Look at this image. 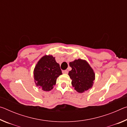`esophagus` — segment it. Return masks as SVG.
Segmentation results:
<instances>
[{"instance_id":"esophagus-1","label":"esophagus","mask_w":127,"mask_h":127,"mask_svg":"<svg viewBox=\"0 0 127 127\" xmlns=\"http://www.w3.org/2000/svg\"><path fill=\"white\" fill-rule=\"evenodd\" d=\"M62 73H64V74H68V71L67 70H63V71H62Z\"/></svg>"}]
</instances>
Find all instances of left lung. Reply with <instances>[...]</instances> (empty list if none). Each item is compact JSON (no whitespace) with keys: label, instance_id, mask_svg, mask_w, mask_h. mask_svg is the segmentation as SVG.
<instances>
[{"label":"left lung","instance_id":"left-lung-1","mask_svg":"<svg viewBox=\"0 0 127 127\" xmlns=\"http://www.w3.org/2000/svg\"><path fill=\"white\" fill-rule=\"evenodd\" d=\"M72 70L69 76L72 79V85L79 93H83L92 87L95 74L94 70L85 60L76 59L69 63Z\"/></svg>","mask_w":127,"mask_h":127}]
</instances>
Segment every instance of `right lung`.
<instances>
[{"label": "right lung", "instance_id": "obj_1", "mask_svg": "<svg viewBox=\"0 0 127 127\" xmlns=\"http://www.w3.org/2000/svg\"><path fill=\"white\" fill-rule=\"evenodd\" d=\"M34 79L37 86L43 91H49L55 85L57 79L62 74L60 65L52 55H44L34 69Z\"/></svg>", "mask_w": 127, "mask_h": 127}]
</instances>
